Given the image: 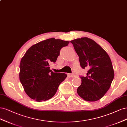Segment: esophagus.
<instances>
[{
	"instance_id": "1",
	"label": "esophagus",
	"mask_w": 127,
	"mask_h": 127,
	"mask_svg": "<svg viewBox=\"0 0 127 127\" xmlns=\"http://www.w3.org/2000/svg\"><path fill=\"white\" fill-rule=\"evenodd\" d=\"M67 76H68V77H74V74H68Z\"/></svg>"
}]
</instances>
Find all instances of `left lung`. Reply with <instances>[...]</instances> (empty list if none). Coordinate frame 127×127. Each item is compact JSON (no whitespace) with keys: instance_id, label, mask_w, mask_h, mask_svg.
<instances>
[{"instance_id":"obj_1","label":"left lung","mask_w":127,"mask_h":127,"mask_svg":"<svg viewBox=\"0 0 127 127\" xmlns=\"http://www.w3.org/2000/svg\"><path fill=\"white\" fill-rule=\"evenodd\" d=\"M71 43L79 57L82 68H89L87 76L80 77L82 83L77 93L85 101L99 100L107 92L114 78L110 57L99 44L88 37L77 38Z\"/></svg>"}]
</instances>
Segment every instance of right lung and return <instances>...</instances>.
Here are the masks:
<instances>
[{
  "label": "right lung",
  "instance_id": "add662e5",
  "mask_svg": "<svg viewBox=\"0 0 127 127\" xmlns=\"http://www.w3.org/2000/svg\"><path fill=\"white\" fill-rule=\"evenodd\" d=\"M69 42L49 38L32 45L24 55L20 63L19 80L31 99L42 102L55 95L67 75L52 72L49 63L56 62L61 49L67 46Z\"/></svg>",
  "mask_w": 127,
  "mask_h": 127
}]
</instances>
